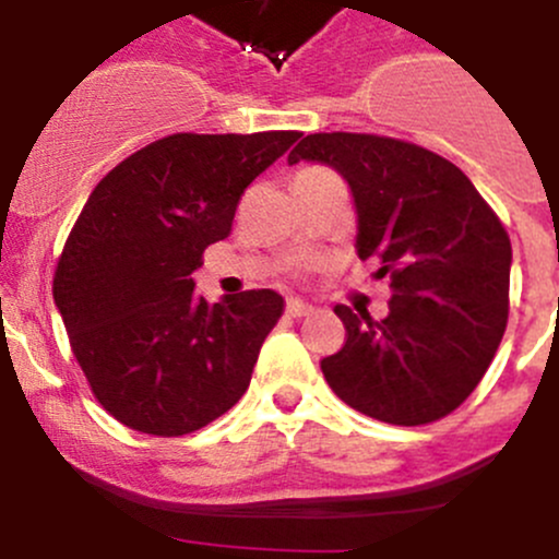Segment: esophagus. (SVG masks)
Returning <instances> with one entry per match:
<instances>
[{
	"label": "esophagus",
	"mask_w": 559,
	"mask_h": 559,
	"mask_svg": "<svg viewBox=\"0 0 559 559\" xmlns=\"http://www.w3.org/2000/svg\"><path fill=\"white\" fill-rule=\"evenodd\" d=\"M286 313L292 316V319H302V316H311L313 313V306H308V302L297 300V297H292L289 302H286Z\"/></svg>",
	"instance_id": "esophagus-1"
}]
</instances>
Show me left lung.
Listing matches in <instances>:
<instances>
[{"label": "left lung", "instance_id": "1", "mask_svg": "<svg viewBox=\"0 0 559 559\" xmlns=\"http://www.w3.org/2000/svg\"><path fill=\"white\" fill-rule=\"evenodd\" d=\"M341 173L357 207V253L392 278L389 313L335 306L346 343L321 359L332 392L389 425L452 414L487 373L509 321L511 240L467 175L379 134H308L289 165Z\"/></svg>", "mask_w": 559, "mask_h": 559}]
</instances>
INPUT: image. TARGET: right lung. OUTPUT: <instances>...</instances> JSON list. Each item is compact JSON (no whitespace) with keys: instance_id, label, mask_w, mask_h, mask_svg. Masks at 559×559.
Segmentation results:
<instances>
[{"instance_id":"add662e5","label":"right lung","mask_w":559,"mask_h":559,"mask_svg":"<svg viewBox=\"0 0 559 559\" xmlns=\"http://www.w3.org/2000/svg\"><path fill=\"white\" fill-rule=\"evenodd\" d=\"M300 132L170 134L112 167L83 205L53 300L94 397L148 436L194 432L251 384L284 297L194 295L202 251L233 233L240 194Z\"/></svg>"}]
</instances>
